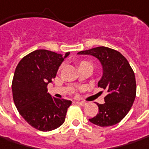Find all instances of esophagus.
<instances>
[{
  "mask_svg": "<svg viewBox=\"0 0 149 149\" xmlns=\"http://www.w3.org/2000/svg\"><path fill=\"white\" fill-rule=\"evenodd\" d=\"M76 103L80 105H82V106H84V105H86V103L85 101H76Z\"/></svg>",
  "mask_w": 149,
  "mask_h": 149,
  "instance_id": "esophagus-1",
  "label": "esophagus"
}]
</instances>
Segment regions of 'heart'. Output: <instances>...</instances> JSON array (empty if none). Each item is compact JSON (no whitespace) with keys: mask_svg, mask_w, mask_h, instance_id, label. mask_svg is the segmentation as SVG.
Masks as SVG:
<instances>
[{"mask_svg":"<svg viewBox=\"0 0 149 149\" xmlns=\"http://www.w3.org/2000/svg\"><path fill=\"white\" fill-rule=\"evenodd\" d=\"M88 63V62H86V61H82V62H81V63H80V64H81V63Z\"/></svg>","mask_w":149,"mask_h":149,"instance_id":"b5f03b06","label":"heart"}]
</instances>
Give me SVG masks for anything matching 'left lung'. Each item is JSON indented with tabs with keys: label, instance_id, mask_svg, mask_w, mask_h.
I'll use <instances>...</instances> for the list:
<instances>
[{
	"label": "left lung",
	"instance_id": "1",
	"mask_svg": "<svg viewBox=\"0 0 149 149\" xmlns=\"http://www.w3.org/2000/svg\"><path fill=\"white\" fill-rule=\"evenodd\" d=\"M78 54L96 58L103 69L98 87L106 91L105 103H97L99 112L89 120L100 127L115 125L129 113L135 99L136 81L134 71L120 52L107 47H96L81 51Z\"/></svg>",
	"mask_w": 149,
	"mask_h": 149
}]
</instances>
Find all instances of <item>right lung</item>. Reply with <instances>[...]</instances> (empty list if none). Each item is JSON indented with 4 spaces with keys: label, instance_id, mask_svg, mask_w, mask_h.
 <instances>
[{
    "label": "right lung",
    "instance_id": "1",
    "mask_svg": "<svg viewBox=\"0 0 149 149\" xmlns=\"http://www.w3.org/2000/svg\"><path fill=\"white\" fill-rule=\"evenodd\" d=\"M65 56L39 49L19 61L12 81V93L19 113L30 125L40 131H50L65 120L72 101L58 99L48 93L47 86L55 78Z\"/></svg>",
    "mask_w": 149,
    "mask_h": 149
}]
</instances>
